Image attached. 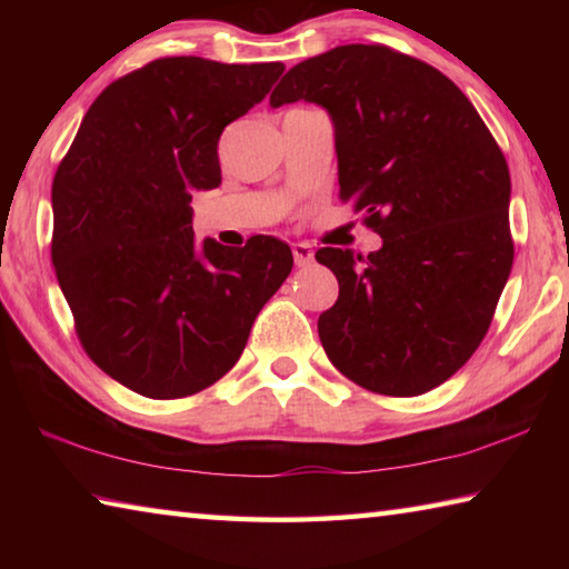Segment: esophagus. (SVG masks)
<instances>
[{"instance_id":"esophagus-1","label":"esophagus","mask_w":569,"mask_h":569,"mask_svg":"<svg viewBox=\"0 0 569 569\" xmlns=\"http://www.w3.org/2000/svg\"><path fill=\"white\" fill-rule=\"evenodd\" d=\"M291 250H293V261H296V266H308L313 261V248L308 246V243H293L291 246Z\"/></svg>"}]
</instances>
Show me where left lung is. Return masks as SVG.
Wrapping results in <instances>:
<instances>
[{
	"label": "left lung",
	"instance_id": "obj_1",
	"mask_svg": "<svg viewBox=\"0 0 569 569\" xmlns=\"http://www.w3.org/2000/svg\"><path fill=\"white\" fill-rule=\"evenodd\" d=\"M331 114L339 198L381 248H321L339 281L319 339L346 379L387 397L445 383L477 351L512 271L509 168L447 74L383 44H343L281 80L273 108Z\"/></svg>",
	"mask_w": 569,
	"mask_h": 569
}]
</instances>
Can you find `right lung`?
<instances>
[{"label": "right lung", "mask_w": 569, "mask_h": 569, "mask_svg": "<svg viewBox=\"0 0 569 569\" xmlns=\"http://www.w3.org/2000/svg\"><path fill=\"white\" fill-rule=\"evenodd\" d=\"M281 62L162 57L100 92L52 182V263L82 349L150 399L208 389L293 268L273 236L192 233V190L220 186L218 140Z\"/></svg>", "instance_id": "right-lung-1"}]
</instances>
